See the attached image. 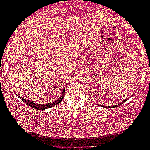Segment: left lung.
I'll use <instances>...</instances> for the list:
<instances>
[{"instance_id": "left-lung-1", "label": "left lung", "mask_w": 150, "mask_h": 150, "mask_svg": "<svg viewBox=\"0 0 150 150\" xmlns=\"http://www.w3.org/2000/svg\"><path fill=\"white\" fill-rule=\"evenodd\" d=\"M125 101H126V100H124V101H122V102L121 104H120V105H121V104H123V103H124V102H125Z\"/></svg>"}]
</instances>
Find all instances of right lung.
I'll use <instances>...</instances> for the list:
<instances>
[{
	"label": "right lung",
	"instance_id": "right-lung-1",
	"mask_svg": "<svg viewBox=\"0 0 150 150\" xmlns=\"http://www.w3.org/2000/svg\"><path fill=\"white\" fill-rule=\"evenodd\" d=\"M64 95H65V89L64 88L62 96H61L60 98L58 99V100H55V101H54V102H52V103H48V104H36V103H34V102H32V101H30V100H26V99H25V98H22V100H23V101L25 102V104H27L28 105L30 106V107H34V108H35V109L44 110V109H47V108H50V107H53V106L59 104V103H60V102L62 100V99H63Z\"/></svg>",
	"mask_w": 150,
	"mask_h": 150
}]
</instances>
